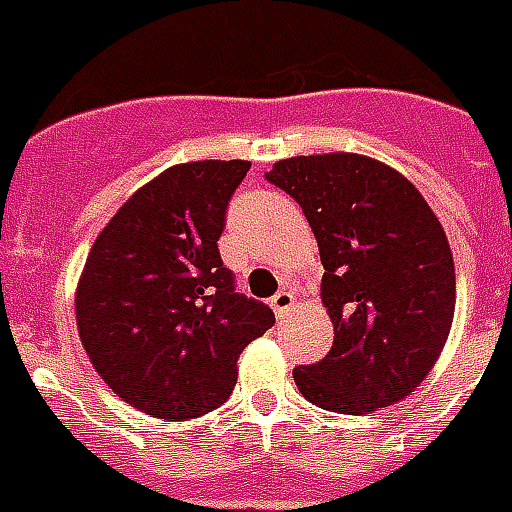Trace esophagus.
Masks as SVG:
<instances>
[{
	"instance_id": "1",
	"label": "esophagus",
	"mask_w": 512,
	"mask_h": 512,
	"mask_svg": "<svg viewBox=\"0 0 512 512\" xmlns=\"http://www.w3.org/2000/svg\"><path fill=\"white\" fill-rule=\"evenodd\" d=\"M293 306H295V295L290 293V290H279V293L271 298V309H274V314L279 317V320H282Z\"/></svg>"
}]
</instances>
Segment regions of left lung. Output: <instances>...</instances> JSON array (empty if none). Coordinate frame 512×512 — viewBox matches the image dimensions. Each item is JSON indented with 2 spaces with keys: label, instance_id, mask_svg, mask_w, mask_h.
Instances as JSON below:
<instances>
[{
  "label": "left lung",
  "instance_id": "8db88e82",
  "mask_svg": "<svg viewBox=\"0 0 512 512\" xmlns=\"http://www.w3.org/2000/svg\"><path fill=\"white\" fill-rule=\"evenodd\" d=\"M266 179L304 208L325 268L333 344L295 369L298 391L339 415L407 399L434 369L456 312V266L437 214L399 170L352 151L287 157Z\"/></svg>",
  "mask_w": 512,
  "mask_h": 512
}]
</instances>
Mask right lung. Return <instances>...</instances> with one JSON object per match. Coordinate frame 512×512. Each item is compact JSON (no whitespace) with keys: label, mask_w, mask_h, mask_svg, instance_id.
I'll return each mask as SVG.
<instances>
[{"label":"right lung","mask_w":512,"mask_h":512,"mask_svg":"<svg viewBox=\"0 0 512 512\" xmlns=\"http://www.w3.org/2000/svg\"><path fill=\"white\" fill-rule=\"evenodd\" d=\"M252 162L198 160L162 170L94 238L75 287L89 361L121 401L151 418L217 410L238 355L274 312L233 290L217 241L227 200Z\"/></svg>","instance_id":"add662e5"}]
</instances>
